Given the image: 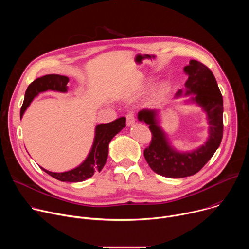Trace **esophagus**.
<instances>
[{
    "instance_id": "1",
    "label": "esophagus",
    "mask_w": 249,
    "mask_h": 249,
    "mask_svg": "<svg viewBox=\"0 0 249 249\" xmlns=\"http://www.w3.org/2000/svg\"><path fill=\"white\" fill-rule=\"evenodd\" d=\"M134 123H135V115L133 112H129L126 115V124L128 127H130V126H133Z\"/></svg>"
}]
</instances>
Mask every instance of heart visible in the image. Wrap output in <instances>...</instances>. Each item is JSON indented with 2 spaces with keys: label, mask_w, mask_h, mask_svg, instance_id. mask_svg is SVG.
Masks as SVG:
<instances>
[{
  "label": "heart",
  "mask_w": 249,
  "mask_h": 249,
  "mask_svg": "<svg viewBox=\"0 0 249 249\" xmlns=\"http://www.w3.org/2000/svg\"><path fill=\"white\" fill-rule=\"evenodd\" d=\"M148 86L150 87V86H151V84H149ZM164 92H165V89H164V88H160V89L158 90V92L156 93V97H157V98H160V97H161V96L164 94Z\"/></svg>",
  "instance_id": "b5f03b06"
}]
</instances>
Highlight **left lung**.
Instances as JSON below:
<instances>
[{"instance_id":"8db88e82","label":"left lung","mask_w":249,"mask_h":249,"mask_svg":"<svg viewBox=\"0 0 249 249\" xmlns=\"http://www.w3.org/2000/svg\"><path fill=\"white\" fill-rule=\"evenodd\" d=\"M184 72L188 75L185 94H195L191 101L200 105L207 114L209 138L204 145L192 152H177L169 145L159 125V110L142 109L138 113V119L148 124L152 132L150 146L144 151L145 159L156 173L169 178H182L197 173L215 154L223 139V96L215 76L207 66L196 60H190ZM181 94L182 89L176 93L177 96Z\"/></svg>"}]
</instances>
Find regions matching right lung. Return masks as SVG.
I'll list each match as a JSON object with an SVG mask.
<instances>
[{"instance_id":"1","label":"right lung","mask_w":249,"mask_h":249,"mask_svg":"<svg viewBox=\"0 0 249 249\" xmlns=\"http://www.w3.org/2000/svg\"><path fill=\"white\" fill-rule=\"evenodd\" d=\"M68 83L69 78L60 75H46L33 81L25 91L23 104L20 109V118L35 96L46 90L66 92L68 90ZM125 126V117H120L109 123L98 124L95 127V136L91 150L85 161L78 167L65 172H51L43 167L41 168L60 181L81 182L89 178L94 174V172L101 171L106 160H107L108 145L110 141Z\"/></svg>"}]
</instances>
